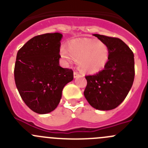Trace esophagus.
<instances>
[{"label": "esophagus", "mask_w": 148, "mask_h": 148, "mask_svg": "<svg viewBox=\"0 0 148 148\" xmlns=\"http://www.w3.org/2000/svg\"><path fill=\"white\" fill-rule=\"evenodd\" d=\"M82 77L81 74H79L78 72H77V71H74V78H77V77Z\"/></svg>", "instance_id": "1"}]
</instances>
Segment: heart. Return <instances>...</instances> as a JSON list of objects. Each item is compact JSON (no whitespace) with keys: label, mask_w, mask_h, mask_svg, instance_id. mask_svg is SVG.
I'll return each mask as SVG.
<instances>
[{"label":"heart","mask_w":148,"mask_h":148,"mask_svg":"<svg viewBox=\"0 0 148 148\" xmlns=\"http://www.w3.org/2000/svg\"><path fill=\"white\" fill-rule=\"evenodd\" d=\"M60 55L66 63L77 62L79 70L94 74L101 71L107 64L110 56L109 46L99 39L83 38L72 40L60 49Z\"/></svg>","instance_id":"obj_1"}]
</instances>
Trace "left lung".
<instances>
[{"label": "left lung", "instance_id": "obj_1", "mask_svg": "<svg viewBox=\"0 0 148 148\" xmlns=\"http://www.w3.org/2000/svg\"><path fill=\"white\" fill-rule=\"evenodd\" d=\"M109 46L110 56L104 69L86 76L85 98L94 108L111 110L124 101L135 78L134 54L129 46L118 38L94 34Z\"/></svg>", "mask_w": 148, "mask_h": 148}]
</instances>
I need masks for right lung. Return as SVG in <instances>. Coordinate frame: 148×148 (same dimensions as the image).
<instances>
[{
  "mask_svg": "<svg viewBox=\"0 0 148 148\" xmlns=\"http://www.w3.org/2000/svg\"><path fill=\"white\" fill-rule=\"evenodd\" d=\"M59 33L31 38L18 50L14 68L16 87L25 104L38 114H47L60 102L63 88L74 79L71 69L59 66Z\"/></svg>",
  "mask_w": 148,
  "mask_h": 148,
  "instance_id": "add662e5",
  "label": "right lung"
}]
</instances>
